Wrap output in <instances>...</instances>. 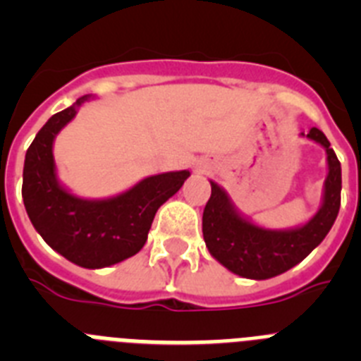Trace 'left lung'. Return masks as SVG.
Instances as JSON below:
<instances>
[{"mask_svg":"<svg viewBox=\"0 0 361 361\" xmlns=\"http://www.w3.org/2000/svg\"><path fill=\"white\" fill-rule=\"evenodd\" d=\"M300 135L318 142L327 155L322 204L305 224L288 229L255 224L235 208L226 190L209 180L212 197L202 215L204 242L215 260L242 279L267 280L295 267L324 240L340 212L342 166L336 153L318 128Z\"/></svg>","mask_w":361,"mask_h":361,"instance_id":"left-lung-1","label":"left lung"}]
</instances>
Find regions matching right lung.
<instances>
[{
    "mask_svg": "<svg viewBox=\"0 0 361 361\" xmlns=\"http://www.w3.org/2000/svg\"><path fill=\"white\" fill-rule=\"evenodd\" d=\"M90 95L57 111L37 132L23 166L25 209L43 240L59 255L86 269H101L133 257L148 240L153 216L173 197L190 171H168L142 178L108 199H82L57 178L54 141Z\"/></svg>",
    "mask_w": 361,
    "mask_h": 361,
    "instance_id": "add662e5",
    "label": "right lung"
}]
</instances>
